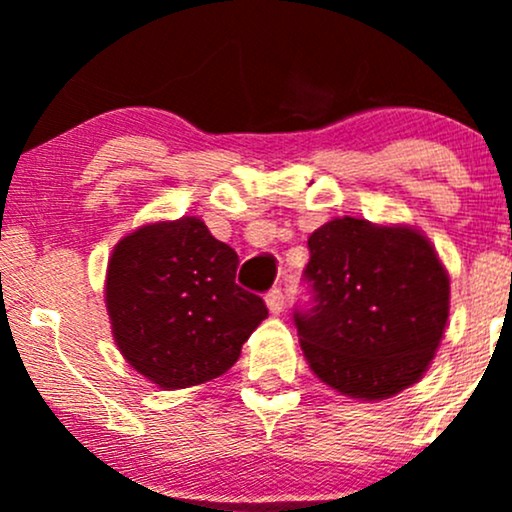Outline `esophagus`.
<instances>
[{
  "label": "esophagus",
  "mask_w": 512,
  "mask_h": 512,
  "mask_svg": "<svg viewBox=\"0 0 512 512\" xmlns=\"http://www.w3.org/2000/svg\"><path fill=\"white\" fill-rule=\"evenodd\" d=\"M264 301H267V308L272 310V313H281V310H284V291L272 289L267 293V298H264Z\"/></svg>",
  "instance_id": "esophagus-1"
}]
</instances>
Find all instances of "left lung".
Returning a JSON list of instances; mask_svg holds the SVG:
<instances>
[{"label":"left lung","mask_w":512,"mask_h":512,"mask_svg":"<svg viewBox=\"0 0 512 512\" xmlns=\"http://www.w3.org/2000/svg\"><path fill=\"white\" fill-rule=\"evenodd\" d=\"M310 303L293 322L317 378L356 399H387L431 366L450 279L416 228L334 219L308 238Z\"/></svg>","instance_id":"1"}]
</instances>
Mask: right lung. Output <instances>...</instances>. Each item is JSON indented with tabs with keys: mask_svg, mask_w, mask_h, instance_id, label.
I'll return each instance as SVG.
<instances>
[{
	"mask_svg": "<svg viewBox=\"0 0 512 512\" xmlns=\"http://www.w3.org/2000/svg\"><path fill=\"white\" fill-rule=\"evenodd\" d=\"M238 255L202 219L149 223L115 245L105 279L113 337L127 363L163 390L219 378L267 317L236 284Z\"/></svg>",
	"mask_w": 512,
	"mask_h": 512,
	"instance_id": "obj_1",
	"label": "right lung"
}]
</instances>
